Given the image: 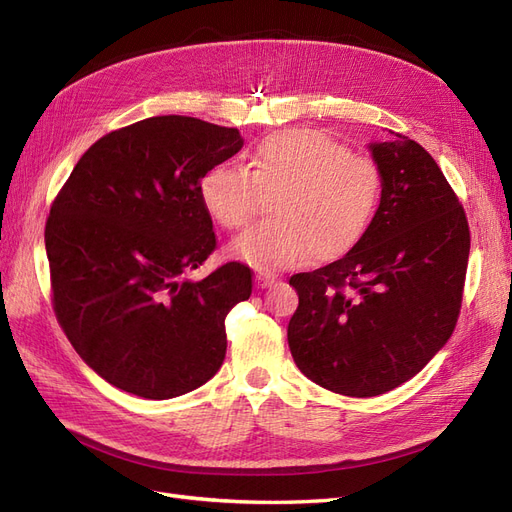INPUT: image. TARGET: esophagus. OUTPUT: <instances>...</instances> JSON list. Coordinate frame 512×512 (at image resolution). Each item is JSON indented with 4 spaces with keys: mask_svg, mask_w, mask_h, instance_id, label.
Listing matches in <instances>:
<instances>
[{
    "mask_svg": "<svg viewBox=\"0 0 512 512\" xmlns=\"http://www.w3.org/2000/svg\"><path fill=\"white\" fill-rule=\"evenodd\" d=\"M273 282H275V275L269 273V271H260V273L256 275V284H258L260 288H267V286H271Z\"/></svg>",
    "mask_w": 512,
    "mask_h": 512,
    "instance_id": "34e87169",
    "label": "esophagus"
}]
</instances>
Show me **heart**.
Listing matches in <instances>:
<instances>
[{
    "label": "heart",
    "instance_id": "heart-1",
    "mask_svg": "<svg viewBox=\"0 0 512 512\" xmlns=\"http://www.w3.org/2000/svg\"><path fill=\"white\" fill-rule=\"evenodd\" d=\"M200 203L228 230L250 224L262 194L273 218L247 230L232 254L258 269H286L309 256L348 254L369 228L382 196L380 166L320 130L275 132L258 143L252 175L215 164L200 177Z\"/></svg>",
    "mask_w": 512,
    "mask_h": 512
}]
</instances>
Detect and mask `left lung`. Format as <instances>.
<instances>
[{
  "mask_svg": "<svg viewBox=\"0 0 512 512\" xmlns=\"http://www.w3.org/2000/svg\"><path fill=\"white\" fill-rule=\"evenodd\" d=\"M382 198L361 241L297 273L288 346L303 374L339 395L376 397L421 371L453 335L470 226L451 183L404 134L371 145Z\"/></svg>",
  "mask_w": 512,
  "mask_h": 512,
  "instance_id": "obj_1",
  "label": "left lung"
}]
</instances>
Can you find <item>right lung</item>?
<instances>
[{"mask_svg": "<svg viewBox=\"0 0 512 512\" xmlns=\"http://www.w3.org/2000/svg\"><path fill=\"white\" fill-rule=\"evenodd\" d=\"M243 147L235 128L164 115L102 136L76 162L44 226L51 301L81 359L117 389L170 399L211 380L226 316L252 271L226 262L190 282L218 247L200 177Z\"/></svg>", "mask_w": 512, "mask_h": 512, "instance_id": "right-lung-1", "label": "right lung"}]
</instances>
